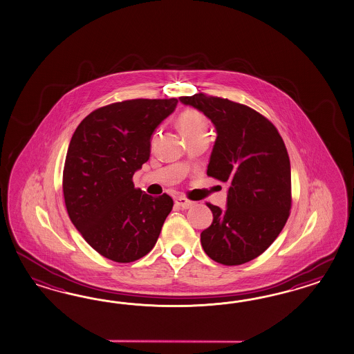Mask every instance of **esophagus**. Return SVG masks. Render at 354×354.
<instances>
[{"label": "esophagus", "instance_id": "obj_1", "mask_svg": "<svg viewBox=\"0 0 354 354\" xmlns=\"http://www.w3.org/2000/svg\"><path fill=\"white\" fill-rule=\"evenodd\" d=\"M176 204H177L178 207L183 208V209H187V208H190V207L194 205V202L189 201V199H186V198H183V196H180V198H177V199H176Z\"/></svg>", "mask_w": 354, "mask_h": 354}]
</instances>
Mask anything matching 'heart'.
I'll list each match as a JSON object with an SVG mask.
<instances>
[{
	"instance_id": "obj_1",
	"label": "heart",
	"mask_w": 354,
	"mask_h": 354,
	"mask_svg": "<svg viewBox=\"0 0 354 354\" xmlns=\"http://www.w3.org/2000/svg\"><path fill=\"white\" fill-rule=\"evenodd\" d=\"M178 125L185 137L195 134H207L209 122L202 112L196 110H186L178 118Z\"/></svg>"
}]
</instances>
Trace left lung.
<instances>
[{
    "label": "left lung",
    "instance_id": "left-lung-1",
    "mask_svg": "<svg viewBox=\"0 0 354 354\" xmlns=\"http://www.w3.org/2000/svg\"><path fill=\"white\" fill-rule=\"evenodd\" d=\"M216 128L207 174L229 183L226 208L208 204L213 223L201 234L216 263H248L277 239L291 209V165L281 134L252 109L203 93L180 97Z\"/></svg>",
    "mask_w": 354,
    "mask_h": 354
}]
</instances>
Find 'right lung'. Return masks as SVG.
<instances>
[{
	"mask_svg": "<svg viewBox=\"0 0 354 354\" xmlns=\"http://www.w3.org/2000/svg\"><path fill=\"white\" fill-rule=\"evenodd\" d=\"M178 101L131 100L89 113L72 136L63 169L68 216L106 259L131 263L151 251L172 211V198L134 189L133 174L150 159L151 137Z\"/></svg>",
	"mask_w": 354,
	"mask_h": 354,
	"instance_id": "add662e5",
	"label": "right lung"
}]
</instances>
